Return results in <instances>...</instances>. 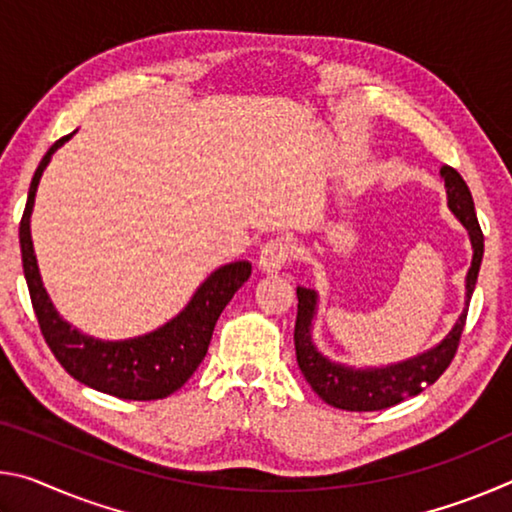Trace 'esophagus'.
Listing matches in <instances>:
<instances>
[{"mask_svg": "<svg viewBox=\"0 0 512 512\" xmlns=\"http://www.w3.org/2000/svg\"><path fill=\"white\" fill-rule=\"evenodd\" d=\"M293 255H296V244L289 237H273L266 241L262 253H259V268L268 273L280 271L282 266L291 262Z\"/></svg>", "mask_w": 512, "mask_h": 512, "instance_id": "34e87169", "label": "esophagus"}]
</instances>
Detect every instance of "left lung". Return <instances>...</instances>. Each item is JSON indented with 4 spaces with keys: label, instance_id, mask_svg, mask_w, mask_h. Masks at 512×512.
<instances>
[{
    "label": "left lung",
    "instance_id": "left-lung-1",
    "mask_svg": "<svg viewBox=\"0 0 512 512\" xmlns=\"http://www.w3.org/2000/svg\"><path fill=\"white\" fill-rule=\"evenodd\" d=\"M445 178L447 198L452 212L461 219V223L470 232L474 257L470 273H467V302L470 307V298L474 293L476 277H479L481 259H483V232L481 225L476 221L474 201L470 194V187L465 185L461 173L452 167L440 169ZM298 316H296V329H293V343H296V359L302 370V375L314 388V393L320 400L329 406L343 411H381L391 409V406L400 404L406 397H413L422 393L424 388L436 384L438 377L449 368V363L456 357L458 343H461V334L467 318V307L458 318L452 332L447 339L436 345V348L420 354V357L409 359L397 366L377 368V370H352L339 366V363L327 361L320 354L314 343H311V318H314L316 309V293L305 287H298Z\"/></svg>",
    "mask_w": 512,
    "mask_h": 512
}]
</instances>
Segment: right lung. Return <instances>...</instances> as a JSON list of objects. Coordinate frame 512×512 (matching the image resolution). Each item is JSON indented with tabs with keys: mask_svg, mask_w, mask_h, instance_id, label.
Here are the masks:
<instances>
[{
	"mask_svg": "<svg viewBox=\"0 0 512 512\" xmlns=\"http://www.w3.org/2000/svg\"><path fill=\"white\" fill-rule=\"evenodd\" d=\"M69 137L72 133L54 142L38 164L20 221L22 266L40 332L56 361L81 384L94 388V391L115 395L119 400H162V397L176 393L194 375L198 363L203 361L207 348H210L214 325L221 311L250 277V264L232 262L221 266L219 271L207 277L203 287L194 293L192 302L176 318L146 336L110 343L94 341L90 336L76 332L56 314L45 287H42L29 230L33 198H36L42 171H45L51 153L63 146Z\"/></svg>",
	"mask_w": 512,
	"mask_h": 512,
	"instance_id": "right-lung-1",
	"label": "right lung"
}]
</instances>
